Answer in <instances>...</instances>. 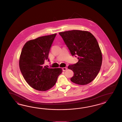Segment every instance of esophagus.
<instances>
[{"label":"esophagus","mask_w":122,"mask_h":122,"mask_svg":"<svg viewBox=\"0 0 122 122\" xmlns=\"http://www.w3.org/2000/svg\"><path fill=\"white\" fill-rule=\"evenodd\" d=\"M63 71H66L67 70V68H66V67H63Z\"/></svg>","instance_id":"esophagus-1"}]
</instances>
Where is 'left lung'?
<instances>
[{
    "instance_id": "left-lung-1",
    "label": "left lung",
    "mask_w": 122,
    "mask_h": 122,
    "mask_svg": "<svg viewBox=\"0 0 122 122\" xmlns=\"http://www.w3.org/2000/svg\"><path fill=\"white\" fill-rule=\"evenodd\" d=\"M71 55L77 56V63L68 68L74 76L71 81L80 85H85L95 78L102 64V54L96 38L88 31L73 30L59 33Z\"/></svg>"
}]
</instances>
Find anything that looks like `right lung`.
<instances>
[{
	"label": "right lung",
	"instance_id": "obj_1",
	"mask_svg": "<svg viewBox=\"0 0 122 122\" xmlns=\"http://www.w3.org/2000/svg\"><path fill=\"white\" fill-rule=\"evenodd\" d=\"M56 34L28 41L22 48L19 60L20 70L27 83L38 91L51 89L62 71L61 68H50L44 65L45 61H49V53Z\"/></svg>",
	"mask_w": 122,
	"mask_h": 122
}]
</instances>
